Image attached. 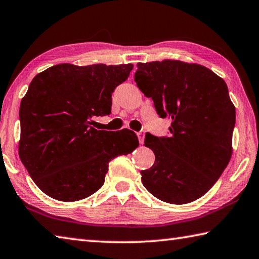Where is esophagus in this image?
<instances>
[{
  "label": "esophagus",
  "instance_id": "34e87169",
  "mask_svg": "<svg viewBox=\"0 0 259 259\" xmlns=\"http://www.w3.org/2000/svg\"><path fill=\"white\" fill-rule=\"evenodd\" d=\"M137 136H138L139 144H144V138H145V133H144V131H139V133H137Z\"/></svg>",
  "mask_w": 259,
  "mask_h": 259
}]
</instances>
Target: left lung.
I'll return each instance as SVG.
<instances>
[{"mask_svg": "<svg viewBox=\"0 0 259 259\" xmlns=\"http://www.w3.org/2000/svg\"><path fill=\"white\" fill-rule=\"evenodd\" d=\"M137 67L138 88L152 98L159 116L172 120L170 137L146 134L155 163L140 172L142 182L159 200L191 203L215 185L232 156L236 107L228 86L197 63L163 60Z\"/></svg>", "mask_w": 259, "mask_h": 259, "instance_id": "8db88e82", "label": "left lung"}]
</instances>
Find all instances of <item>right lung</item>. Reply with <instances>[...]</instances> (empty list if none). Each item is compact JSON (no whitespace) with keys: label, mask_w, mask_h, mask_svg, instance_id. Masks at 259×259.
<instances>
[{"label":"right lung","mask_w":259,"mask_h":259,"mask_svg":"<svg viewBox=\"0 0 259 259\" xmlns=\"http://www.w3.org/2000/svg\"><path fill=\"white\" fill-rule=\"evenodd\" d=\"M134 64L61 63L32 79L22 97L19 156L36 186L60 201L87 198L103 186L111 159L138 147L134 131L97 130L112 93Z\"/></svg>","instance_id":"1"}]
</instances>
